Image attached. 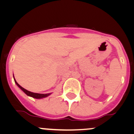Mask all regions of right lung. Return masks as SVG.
<instances>
[{
    "mask_svg": "<svg viewBox=\"0 0 134 134\" xmlns=\"http://www.w3.org/2000/svg\"><path fill=\"white\" fill-rule=\"evenodd\" d=\"M14 80H15V82L16 83V84L17 85V86H18L20 89H21V90H22L24 92H25L26 94H27V95L30 96V97H33V98H44V97H47V96H48L50 94L49 93H48V94H40V93H35L30 92V91H28V90H25V88H23V87H21V86H20V85L17 82H16V80H15V78H14Z\"/></svg>",
    "mask_w": 134,
    "mask_h": 134,
    "instance_id": "add662e5",
    "label": "right lung"
}]
</instances>
